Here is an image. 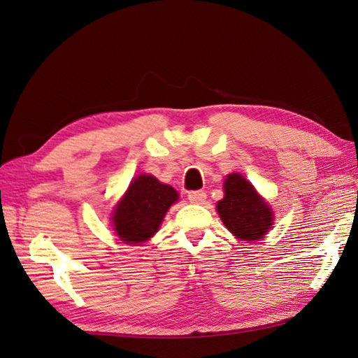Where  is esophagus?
Listing matches in <instances>:
<instances>
[{
	"mask_svg": "<svg viewBox=\"0 0 358 358\" xmlns=\"http://www.w3.org/2000/svg\"><path fill=\"white\" fill-rule=\"evenodd\" d=\"M187 199H189V201L194 203V204H200V203L206 200V192H204V191H192V192H189Z\"/></svg>",
	"mask_w": 358,
	"mask_h": 358,
	"instance_id": "esophagus-1",
	"label": "esophagus"
}]
</instances>
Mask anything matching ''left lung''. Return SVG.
Here are the masks:
<instances>
[{"mask_svg": "<svg viewBox=\"0 0 358 358\" xmlns=\"http://www.w3.org/2000/svg\"><path fill=\"white\" fill-rule=\"evenodd\" d=\"M220 218L235 237L258 240L271 229L272 212L254 186L238 173L227 175L224 181V199L217 204Z\"/></svg>", "mask_w": 358, "mask_h": 358, "instance_id": "8db88e82", "label": "left lung"}]
</instances>
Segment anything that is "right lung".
<instances>
[{"label":"right lung","instance_id":"obj_1","mask_svg":"<svg viewBox=\"0 0 358 358\" xmlns=\"http://www.w3.org/2000/svg\"><path fill=\"white\" fill-rule=\"evenodd\" d=\"M177 200L173 187L162 185L152 175H140L113 212V229L129 245L146 241L158 231L167 209Z\"/></svg>","mask_w":358,"mask_h":358}]
</instances>
